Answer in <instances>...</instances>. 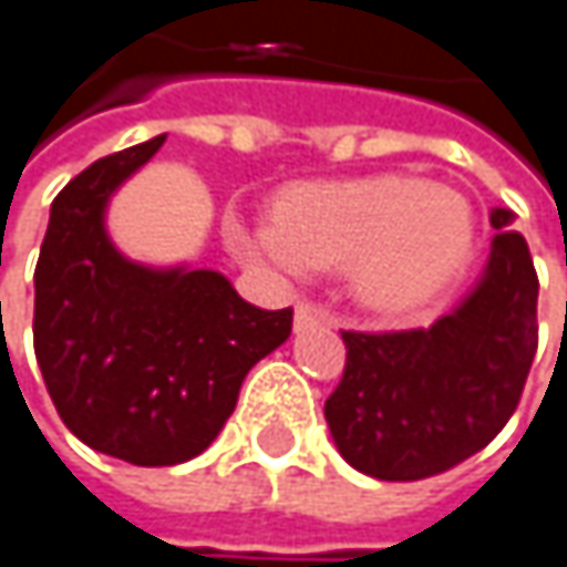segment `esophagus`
I'll return each mask as SVG.
<instances>
[{
  "instance_id": "34e87169",
  "label": "esophagus",
  "mask_w": 567,
  "mask_h": 567,
  "mask_svg": "<svg viewBox=\"0 0 567 567\" xmlns=\"http://www.w3.org/2000/svg\"><path fill=\"white\" fill-rule=\"evenodd\" d=\"M318 324H324V315L315 305H298L295 308V331H308V328H318Z\"/></svg>"
}]
</instances>
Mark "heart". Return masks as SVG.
Listing matches in <instances>:
<instances>
[{
  "instance_id": "obj_1",
  "label": "heart",
  "mask_w": 567,
  "mask_h": 567,
  "mask_svg": "<svg viewBox=\"0 0 567 567\" xmlns=\"http://www.w3.org/2000/svg\"><path fill=\"white\" fill-rule=\"evenodd\" d=\"M233 252L279 279L348 269L351 298L378 318H413L470 266L476 209L466 193L406 173L295 183L272 223H226Z\"/></svg>"
}]
</instances>
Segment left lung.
<instances>
[{"instance_id": "1", "label": "left lung", "mask_w": 567, "mask_h": 567, "mask_svg": "<svg viewBox=\"0 0 567 567\" xmlns=\"http://www.w3.org/2000/svg\"><path fill=\"white\" fill-rule=\"evenodd\" d=\"M499 229L463 301L416 331H341L348 361L324 400L338 453L364 476L410 483L480 453L515 413L538 348V276L525 239Z\"/></svg>"}]
</instances>
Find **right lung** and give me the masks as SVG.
<instances>
[{"instance_id": "obj_1", "label": "right lung", "mask_w": 567, "mask_h": 567, "mask_svg": "<svg viewBox=\"0 0 567 567\" xmlns=\"http://www.w3.org/2000/svg\"><path fill=\"white\" fill-rule=\"evenodd\" d=\"M167 134L94 161L52 203L35 266V358L64 426L134 466L199 456L246 374L291 334V308L249 305L223 272L144 266L107 236L111 196Z\"/></svg>"}]
</instances>
